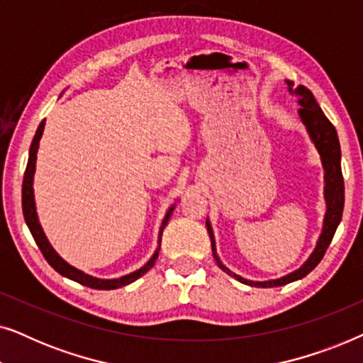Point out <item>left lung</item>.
<instances>
[{
  "label": "left lung",
  "mask_w": 363,
  "mask_h": 363,
  "mask_svg": "<svg viewBox=\"0 0 363 363\" xmlns=\"http://www.w3.org/2000/svg\"><path fill=\"white\" fill-rule=\"evenodd\" d=\"M286 84L292 96L297 97V102H299L301 106L299 108L301 121L306 125L307 132H309L311 140L314 142L317 152H319L320 155L322 167H324V182H325L324 198H325L327 211L324 216V226H322L319 241H317L315 250L309 256V259H307L299 269L291 272V274L279 277V279H271V281H262V282L247 281L245 277L231 272L225 264H223L220 257L216 255V242H215V236H213L211 223L210 220H206V230L211 240L213 257H215L218 266H220L225 272H228V274L235 277V279L242 282V284H247L252 287L284 286V284H289L292 281L302 279V277L309 274V272L319 264L322 257H324L327 247H329L332 238L335 235L337 226H339V223L342 220V211H344V177H342V168H340V143H339V137H337L335 127L332 125L329 118L325 117V113L322 112V108L319 107V104H317L309 89L304 86L294 87V82L291 81H286Z\"/></svg>",
  "instance_id": "1"
}]
</instances>
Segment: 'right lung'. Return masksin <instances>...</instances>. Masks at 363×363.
<instances>
[{"label": "right lung", "mask_w": 363, "mask_h": 363, "mask_svg": "<svg viewBox=\"0 0 363 363\" xmlns=\"http://www.w3.org/2000/svg\"><path fill=\"white\" fill-rule=\"evenodd\" d=\"M44 123H46V121H43L41 123H39L36 135H34V138H33L31 148H29V158H28L26 172H24V180H23V215H24V220H26V225L29 228V231H31V235L34 238V241H36V245L39 246V250H41V252H43V256L46 257V261L54 267V269L59 272V274L64 276V277H69V279L76 281L82 286L92 287V289H104V291L118 289V287L127 286V284H130V282L137 281L138 277L145 274V272L150 269L153 264H155V259L158 257V251H160V245H162V233H163V230H165L167 223H168V220H170V216H172L173 210H175V206H170V210L167 211L165 218H163L162 226H160V233H158L157 250H155V252H153V256L150 257V261H148L145 266H142L140 269L133 271L127 276L118 277V279H97V277L89 276V274H86V272L79 271L74 266L67 264V262L64 261L56 251H54L51 242L48 241V238H46V235H44L41 225H39L36 205H34L33 180H34V170H36L39 140H41L43 132H44Z\"/></svg>", "instance_id": "right-lung-1"}]
</instances>
